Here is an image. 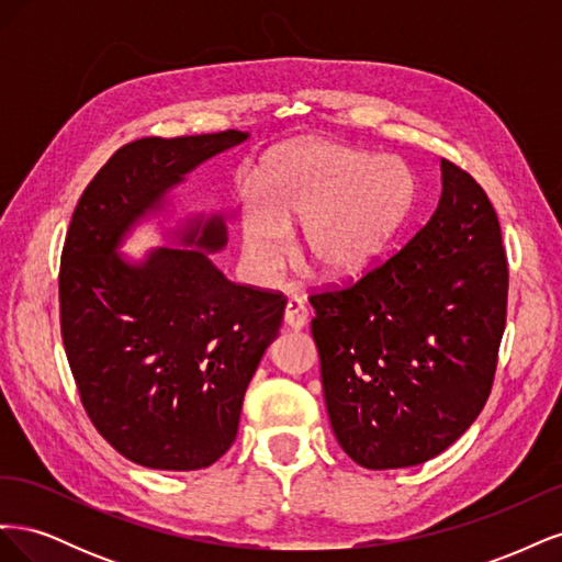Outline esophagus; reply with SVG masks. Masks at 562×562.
I'll return each mask as SVG.
<instances>
[{
  "label": "esophagus",
  "instance_id": "esophagus-1",
  "mask_svg": "<svg viewBox=\"0 0 562 562\" xmlns=\"http://www.w3.org/2000/svg\"><path fill=\"white\" fill-rule=\"evenodd\" d=\"M307 321H310L307 304H304L300 297H291V300H288L285 314H283V323H285V326L291 328V330H300V328L307 326Z\"/></svg>",
  "mask_w": 562,
  "mask_h": 562
}]
</instances>
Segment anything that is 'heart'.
I'll return each instance as SVG.
<instances>
[{
  "mask_svg": "<svg viewBox=\"0 0 562 562\" xmlns=\"http://www.w3.org/2000/svg\"><path fill=\"white\" fill-rule=\"evenodd\" d=\"M258 199L239 217L246 269L274 283L291 258V229L302 225L300 252L318 274L349 279L375 262L411 213L413 171L396 157L335 143L300 145L269 161Z\"/></svg>",
  "mask_w": 562,
  "mask_h": 562,
  "instance_id": "obj_1",
  "label": "heart"
}]
</instances>
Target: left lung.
<instances>
[{
    "instance_id": "obj_1",
    "label": "left lung",
    "mask_w": 562,
    "mask_h": 562,
    "mask_svg": "<svg viewBox=\"0 0 562 562\" xmlns=\"http://www.w3.org/2000/svg\"><path fill=\"white\" fill-rule=\"evenodd\" d=\"M438 209L396 255L310 297L337 443L366 469L450 448L481 415L506 326L508 267L495 209L440 159Z\"/></svg>"
}]
</instances>
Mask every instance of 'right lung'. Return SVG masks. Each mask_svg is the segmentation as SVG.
<instances>
[{
    "label": "right lung",
    "instance_id": "obj_1",
    "mask_svg": "<svg viewBox=\"0 0 562 562\" xmlns=\"http://www.w3.org/2000/svg\"><path fill=\"white\" fill-rule=\"evenodd\" d=\"M244 131L140 138L116 149L83 190L60 258V333L83 411L131 462L206 469L239 431L241 403L274 342L285 297L225 279L220 215L190 217L180 246L131 262L116 248L199 164Z\"/></svg>",
    "mask_w": 562,
    "mask_h": 562
}]
</instances>
